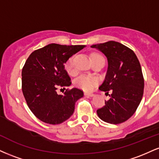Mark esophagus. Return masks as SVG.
Listing matches in <instances>:
<instances>
[{
    "instance_id": "obj_1",
    "label": "esophagus",
    "mask_w": 159,
    "mask_h": 159,
    "mask_svg": "<svg viewBox=\"0 0 159 159\" xmlns=\"http://www.w3.org/2000/svg\"><path fill=\"white\" fill-rule=\"evenodd\" d=\"M84 96H93L94 94L90 93H87V92H85V93H84Z\"/></svg>"
}]
</instances>
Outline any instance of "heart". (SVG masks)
I'll use <instances>...</instances> for the list:
<instances>
[{"mask_svg":"<svg viewBox=\"0 0 159 159\" xmlns=\"http://www.w3.org/2000/svg\"><path fill=\"white\" fill-rule=\"evenodd\" d=\"M101 54H98V53H93L91 54V58L95 59L97 57H102ZM64 69L66 71V72L69 75H73L75 74V69L74 64H73V58L70 57L66 61L64 64ZM98 83V79L94 76L90 75H81L80 77L78 78L76 80V85L78 87L81 88L82 90L85 91H91L93 90V88L97 85Z\"/></svg>","mask_w":159,"mask_h":159,"instance_id":"heart-1","label":"heart"}]
</instances>
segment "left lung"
<instances>
[{"instance_id":"left-lung-1","label":"left lung","mask_w":159,"mask_h":159,"mask_svg":"<svg viewBox=\"0 0 159 159\" xmlns=\"http://www.w3.org/2000/svg\"><path fill=\"white\" fill-rule=\"evenodd\" d=\"M108 62L107 75L99 90L112 92L105 106L96 111L98 117L111 124H120L134 114L143 94L144 79L136 54L121 43L108 41L93 45Z\"/></svg>"}]
</instances>
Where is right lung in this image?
Returning a JSON list of instances; mask_svg holds the SVG:
<instances>
[{"label": "right lung", "instance_id": "add662e5", "mask_svg": "<svg viewBox=\"0 0 159 159\" xmlns=\"http://www.w3.org/2000/svg\"><path fill=\"white\" fill-rule=\"evenodd\" d=\"M84 45L49 44L33 52L21 71V89L27 106L38 119L45 123H62L75 110V104L83 97L78 88L57 93L58 87H69L71 78L64 69L67 60Z\"/></svg>", "mask_w": 159, "mask_h": 159}]
</instances>
